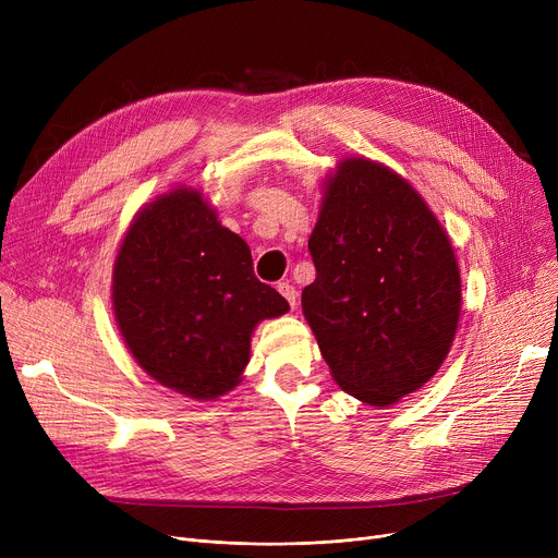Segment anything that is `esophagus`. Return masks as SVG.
I'll return each instance as SVG.
<instances>
[{
    "label": "esophagus",
    "mask_w": 558,
    "mask_h": 558,
    "mask_svg": "<svg viewBox=\"0 0 558 558\" xmlns=\"http://www.w3.org/2000/svg\"><path fill=\"white\" fill-rule=\"evenodd\" d=\"M278 291H280V296L289 303V307L294 310L296 307V301H299V291L294 289V284H289V282H278V287H276Z\"/></svg>",
    "instance_id": "esophagus-1"
}]
</instances>
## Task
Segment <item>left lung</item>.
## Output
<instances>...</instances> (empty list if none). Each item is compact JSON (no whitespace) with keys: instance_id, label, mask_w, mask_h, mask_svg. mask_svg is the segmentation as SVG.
Masks as SVG:
<instances>
[{"instance_id":"obj_1","label":"left lung","mask_w":558,"mask_h":558,"mask_svg":"<svg viewBox=\"0 0 558 558\" xmlns=\"http://www.w3.org/2000/svg\"><path fill=\"white\" fill-rule=\"evenodd\" d=\"M301 305L335 383L371 407L418 391L448 357L461 276L446 228L400 173L364 156L326 175Z\"/></svg>"}]
</instances>
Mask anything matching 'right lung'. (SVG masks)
<instances>
[{
  "instance_id": "add662e5",
  "label": "right lung",
  "mask_w": 558,
  "mask_h": 558,
  "mask_svg": "<svg viewBox=\"0 0 558 558\" xmlns=\"http://www.w3.org/2000/svg\"><path fill=\"white\" fill-rule=\"evenodd\" d=\"M112 312L137 366L192 400L242 383L259 320L289 303L253 274L248 244L194 190L158 194L133 217L112 267Z\"/></svg>"
}]
</instances>
